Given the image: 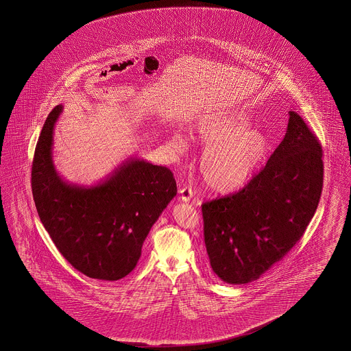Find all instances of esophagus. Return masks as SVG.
Returning <instances> with one entry per match:
<instances>
[{
    "label": "esophagus",
    "instance_id": "obj_1",
    "mask_svg": "<svg viewBox=\"0 0 351 351\" xmlns=\"http://www.w3.org/2000/svg\"><path fill=\"white\" fill-rule=\"evenodd\" d=\"M191 197H193V191H191V189L190 188H182L180 190V197L179 199L181 202H190L191 200Z\"/></svg>",
    "mask_w": 351,
    "mask_h": 351
}]
</instances>
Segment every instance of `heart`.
<instances>
[{
	"instance_id": "b5f03b06",
	"label": "heart",
	"mask_w": 351,
	"mask_h": 351,
	"mask_svg": "<svg viewBox=\"0 0 351 351\" xmlns=\"http://www.w3.org/2000/svg\"><path fill=\"white\" fill-rule=\"evenodd\" d=\"M191 137L204 148L197 172L208 191L228 195L245 188L265 163L270 141L264 130L241 112H210L200 117ZM172 145L184 152L188 139L172 136Z\"/></svg>"
}]
</instances>
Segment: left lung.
Listing matches in <instances>:
<instances>
[{
  "label": "left lung",
  "mask_w": 351,
  "mask_h": 351,
  "mask_svg": "<svg viewBox=\"0 0 351 351\" xmlns=\"http://www.w3.org/2000/svg\"><path fill=\"white\" fill-rule=\"evenodd\" d=\"M324 182L322 149L297 112L263 171L231 197L202 206L206 254L228 284L257 280L285 256L315 215Z\"/></svg>",
  "instance_id": "obj_1"
}]
</instances>
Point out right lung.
I'll list each match as a JSON object with an SVG mask.
<instances>
[{
    "label": "right lung",
    "mask_w": 351,
    "mask_h": 351,
    "mask_svg": "<svg viewBox=\"0 0 351 351\" xmlns=\"http://www.w3.org/2000/svg\"><path fill=\"white\" fill-rule=\"evenodd\" d=\"M57 105L35 148V206L54 245L78 271L114 282L137 265L148 232L176 195L172 172L139 157L121 161L108 176L80 185L63 179L53 161Z\"/></svg>",
    "instance_id": "obj_1"
}]
</instances>
